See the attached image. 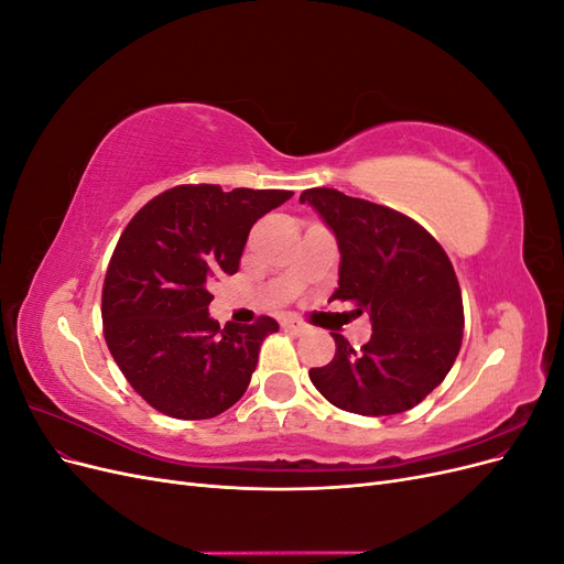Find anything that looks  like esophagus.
I'll return each mask as SVG.
<instances>
[{"label": "esophagus", "mask_w": 564, "mask_h": 564, "mask_svg": "<svg viewBox=\"0 0 564 564\" xmlns=\"http://www.w3.org/2000/svg\"><path fill=\"white\" fill-rule=\"evenodd\" d=\"M282 327H284L286 332H292V334H303L305 329H308V324H303V322L296 319V317H284V319H282Z\"/></svg>", "instance_id": "esophagus-1"}]
</instances>
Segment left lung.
<instances>
[{"label":"left lung","instance_id":"left-lung-1","mask_svg":"<svg viewBox=\"0 0 564 564\" xmlns=\"http://www.w3.org/2000/svg\"><path fill=\"white\" fill-rule=\"evenodd\" d=\"M301 202L336 235L340 265L332 301H350L371 319L360 350L334 334V360L308 371L313 386L344 412H406L445 381L464 338V301L449 256L414 218L383 204L334 187L303 191Z\"/></svg>","mask_w":564,"mask_h":564}]
</instances>
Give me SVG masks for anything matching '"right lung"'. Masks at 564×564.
<instances>
[{"label": "right lung", "instance_id": "obj_1", "mask_svg": "<svg viewBox=\"0 0 564 564\" xmlns=\"http://www.w3.org/2000/svg\"><path fill=\"white\" fill-rule=\"evenodd\" d=\"M292 191L176 185L135 214L104 282V336L131 388L158 412L202 421L245 395L259 350L280 324L209 317V282L235 275L251 226Z\"/></svg>", "mask_w": 564, "mask_h": 564}]
</instances>
